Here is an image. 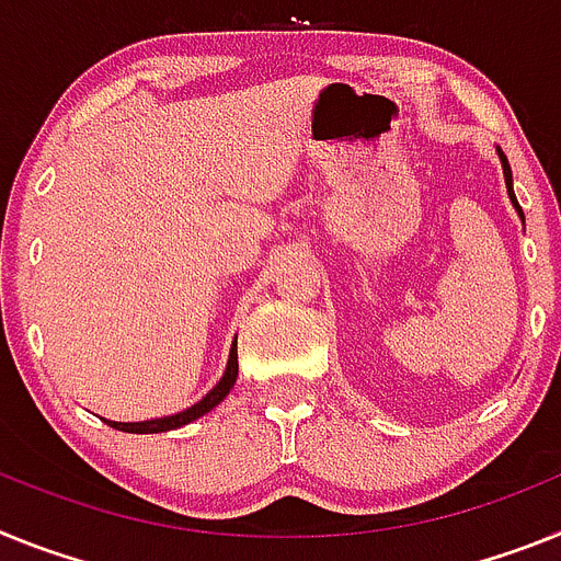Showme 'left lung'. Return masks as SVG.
Masks as SVG:
<instances>
[{"mask_svg":"<svg viewBox=\"0 0 561 561\" xmlns=\"http://www.w3.org/2000/svg\"><path fill=\"white\" fill-rule=\"evenodd\" d=\"M496 154H500V163H503V178H505V188H508V199H511V203H514L516 214H519V220H523V226H525V214H523V208H519V203H516V197H514V178H511L508 158H505L500 146H496Z\"/></svg>","mask_w":561,"mask_h":561,"instance_id":"obj_1","label":"left lung"}]
</instances>
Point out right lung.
Wrapping results in <instances>:
<instances>
[{
	"mask_svg": "<svg viewBox=\"0 0 561 561\" xmlns=\"http://www.w3.org/2000/svg\"><path fill=\"white\" fill-rule=\"evenodd\" d=\"M237 373H240V364H237V339L231 341V353H228V364H226V373L211 389H208L206 396L199 398L194 407L183 409V412H174V415H165V417H152V421H135V423H121V421H104L110 423L112 428H121V432H133V435H154V432H172V428L186 426V423L197 421L203 417L206 412H211L222 398L231 392V387L237 383Z\"/></svg>",
	"mask_w": 561,
	"mask_h": 561,
	"instance_id": "1",
	"label": "right lung"
}]
</instances>
